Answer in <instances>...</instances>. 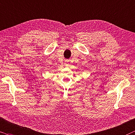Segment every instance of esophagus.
<instances>
[{
	"label": "esophagus",
	"instance_id": "1",
	"mask_svg": "<svg viewBox=\"0 0 135 135\" xmlns=\"http://www.w3.org/2000/svg\"><path fill=\"white\" fill-rule=\"evenodd\" d=\"M65 64H66V65H69V61L66 60L65 61Z\"/></svg>",
	"mask_w": 135,
	"mask_h": 135
}]
</instances>
